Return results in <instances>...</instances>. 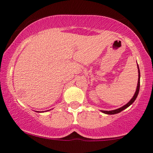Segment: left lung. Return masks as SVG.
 Returning a JSON list of instances; mask_svg holds the SVG:
<instances>
[{"label": "left lung", "mask_w": 153, "mask_h": 153, "mask_svg": "<svg viewBox=\"0 0 153 153\" xmlns=\"http://www.w3.org/2000/svg\"><path fill=\"white\" fill-rule=\"evenodd\" d=\"M138 86H137V89H136V91H135V95H134V96L132 97V99H131L130 101H129V102H128L127 104H126V105L123 106L122 107L118 108V109H115V110H111V111H104V110H102V111H101V112H104V113H105V114H109V115H113V114H117V113H118V112H121V111H122V110H124V109H126V108H127L128 106H130L131 104H132V103H133L134 101H135V99H136L137 96H138V92H139V89H140V70H139V67H138Z\"/></svg>", "instance_id": "left-lung-1"}]
</instances>
